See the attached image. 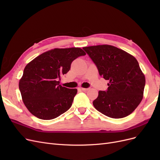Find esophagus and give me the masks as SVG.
Segmentation results:
<instances>
[{"mask_svg": "<svg viewBox=\"0 0 160 160\" xmlns=\"http://www.w3.org/2000/svg\"><path fill=\"white\" fill-rule=\"evenodd\" d=\"M80 89H81V90H82V91H88L89 89H88V88H80Z\"/></svg>", "mask_w": 160, "mask_h": 160, "instance_id": "34e87169", "label": "esophagus"}]
</instances>
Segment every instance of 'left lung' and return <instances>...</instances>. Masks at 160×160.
<instances>
[{
	"mask_svg": "<svg viewBox=\"0 0 160 160\" xmlns=\"http://www.w3.org/2000/svg\"><path fill=\"white\" fill-rule=\"evenodd\" d=\"M83 49L96 65L99 75L109 81L108 90L99 91L98 98L93 101L95 108L111 118L130 115L141 103L146 85L145 75L137 59L112 45Z\"/></svg>",
	"mask_w": 160,
	"mask_h": 160,
	"instance_id": "obj_1",
	"label": "left lung"
}]
</instances>
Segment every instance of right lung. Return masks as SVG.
Listing matches in <instances>:
<instances>
[{
    "label": "right lung",
    "mask_w": 160,
    "mask_h": 160,
    "mask_svg": "<svg viewBox=\"0 0 160 160\" xmlns=\"http://www.w3.org/2000/svg\"><path fill=\"white\" fill-rule=\"evenodd\" d=\"M78 47L53 49L42 53L26 65L19 81L22 99L27 109L41 119H55L72 105L77 89L59 85L78 57L85 55Z\"/></svg>",
    "instance_id": "add662e5"
}]
</instances>
